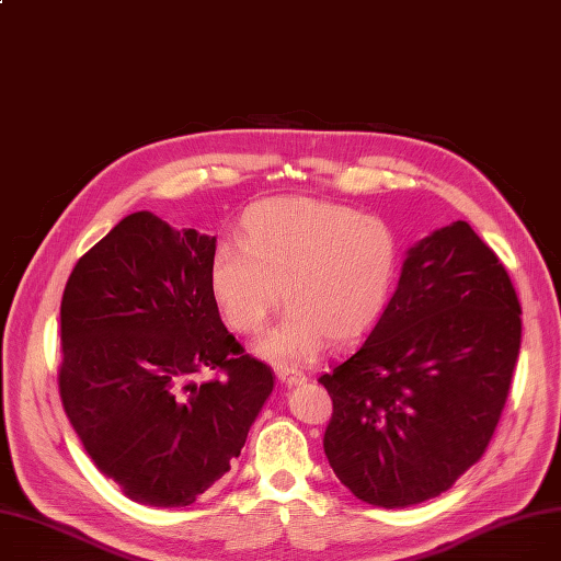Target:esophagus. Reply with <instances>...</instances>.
Segmentation results:
<instances>
[{"mask_svg":"<svg viewBox=\"0 0 561 561\" xmlns=\"http://www.w3.org/2000/svg\"><path fill=\"white\" fill-rule=\"evenodd\" d=\"M277 377L288 387H298V385H302V381H307L305 373H300L296 368H277Z\"/></svg>","mask_w":561,"mask_h":561,"instance_id":"1","label":"esophagus"}]
</instances>
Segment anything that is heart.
Instances as JSON below:
<instances>
[{"instance_id":"obj_1","label":"heart","mask_w":561,"mask_h":561,"mask_svg":"<svg viewBox=\"0 0 561 561\" xmlns=\"http://www.w3.org/2000/svg\"><path fill=\"white\" fill-rule=\"evenodd\" d=\"M398 248L387 222L311 197H271L241 218L239 243L209 263L211 296L227 325L256 334L279 302L286 311L254 350L273 364H302L320 347L362 336L385 311Z\"/></svg>"}]
</instances>
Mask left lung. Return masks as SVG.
I'll use <instances>...</instances> for the list:
<instances>
[{"instance_id": "left-lung-1", "label": "left lung", "mask_w": 561, "mask_h": 561, "mask_svg": "<svg viewBox=\"0 0 561 561\" xmlns=\"http://www.w3.org/2000/svg\"><path fill=\"white\" fill-rule=\"evenodd\" d=\"M518 350L516 290L473 227L457 220L409 248L366 341L318 377L341 484L387 510L448 491L489 446Z\"/></svg>"}]
</instances>
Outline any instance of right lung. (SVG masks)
Returning <instances> with one entry per match:
<instances>
[{"mask_svg": "<svg viewBox=\"0 0 561 561\" xmlns=\"http://www.w3.org/2000/svg\"><path fill=\"white\" fill-rule=\"evenodd\" d=\"M214 252L216 236L136 211L77 261L64 290L66 414L100 473L140 505L195 503L273 393L271 368L222 325ZM206 369L226 375L195 382Z\"/></svg>", "mask_w": 561, "mask_h": 561, "instance_id": "right-lung-1", "label": "right lung"}]
</instances>
